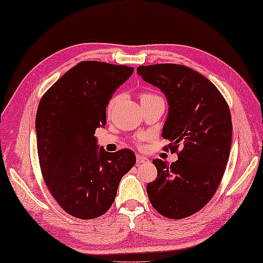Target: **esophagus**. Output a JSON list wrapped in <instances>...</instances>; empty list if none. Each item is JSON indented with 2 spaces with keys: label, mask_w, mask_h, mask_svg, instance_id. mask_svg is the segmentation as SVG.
<instances>
[{
  "label": "esophagus",
  "mask_w": 263,
  "mask_h": 263,
  "mask_svg": "<svg viewBox=\"0 0 263 263\" xmlns=\"http://www.w3.org/2000/svg\"><path fill=\"white\" fill-rule=\"evenodd\" d=\"M136 161H137V163H144V162H147L148 159L143 157V155H141V154H138L136 157Z\"/></svg>",
  "instance_id": "obj_1"
}]
</instances>
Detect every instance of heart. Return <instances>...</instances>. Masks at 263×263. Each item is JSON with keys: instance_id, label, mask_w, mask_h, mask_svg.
I'll return each instance as SVG.
<instances>
[{"instance_id": "obj_1", "label": "heart", "mask_w": 263, "mask_h": 263, "mask_svg": "<svg viewBox=\"0 0 263 263\" xmlns=\"http://www.w3.org/2000/svg\"><path fill=\"white\" fill-rule=\"evenodd\" d=\"M157 98H159V96L154 95V94H151V93H145V94H143V95L141 96V101H143V100L157 99ZM118 100H119V96H115V98L111 99V101L109 102V105H108V110H111V109H112V106H114V105L117 103Z\"/></svg>"}]
</instances>
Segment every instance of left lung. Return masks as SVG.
Wrapping results in <instances>:
<instances>
[{"label": "left lung", "instance_id": "8db88e82", "mask_svg": "<svg viewBox=\"0 0 263 263\" xmlns=\"http://www.w3.org/2000/svg\"><path fill=\"white\" fill-rule=\"evenodd\" d=\"M138 76L158 87L168 101L162 137L171 151L183 149L169 164L153 160L157 179L147 184L152 206L169 219L200 211L216 193L232 145V117L214 85L193 69L174 63L139 66Z\"/></svg>", "mask_w": 263, "mask_h": 263}]
</instances>
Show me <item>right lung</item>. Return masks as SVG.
<instances>
[{
	"instance_id": "add662e5",
	"label": "right lung",
	"mask_w": 263,
	"mask_h": 263,
	"mask_svg": "<svg viewBox=\"0 0 263 263\" xmlns=\"http://www.w3.org/2000/svg\"><path fill=\"white\" fill-rule=\"evenodd\" d=\"M134 68L83 61L43 95L36 114L37 152L46 186L64 211L93 219L109 210L118 186L136 163L135 153L99 147L96 128Z\"/></svg>"
}]
</instances>
